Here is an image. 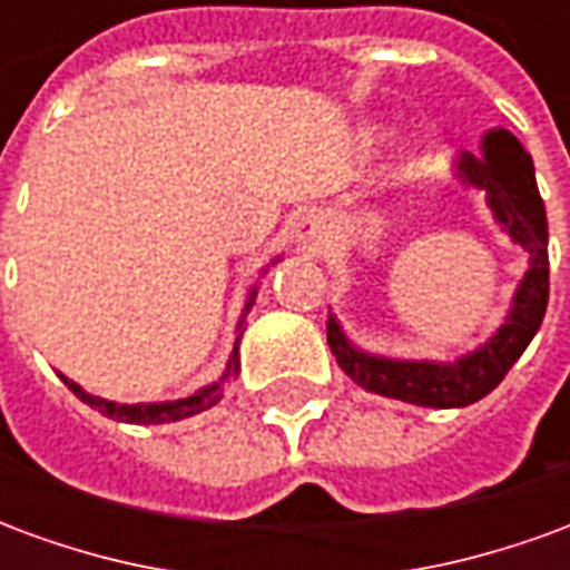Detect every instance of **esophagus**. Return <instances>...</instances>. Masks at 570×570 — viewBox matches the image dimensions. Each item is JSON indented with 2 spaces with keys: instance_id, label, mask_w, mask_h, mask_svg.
Wrapping results in <instances>:
<instances>
[{
  "instance_id": "34e87169",
  "label": "esophagus",
  "mask_w": 570,
  "mask_h": 570,
  "mask_svg": "<svg viewBox=\"0 0 570 570\" xmlns=\"http://www.w3.org/2000/svg\"><path fill=\"white\" fill-rule=\"evenodd\" d=\"M296 235L305 244H323L326 240V225L317 216H302V223L296 225Z\"/></svg>"
}]
</instances>
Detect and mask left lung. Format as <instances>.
<instances>
[{
    "instance_id": "1",
    "label": "left lung",
    "mask_w": 570,
    "mask_h": 570,
    "mask_svg": "<svg viewBox=\"0 0 570 570\" xmlns=\"http://www.w3.org/2000/svg\"><path fill=\"white\" fill-rule=\"evenodd\" d=\"M482 149L485 161L464 158L461 170L470 183L489 191L494 216L513 235L515 244L531 253V268L515 289L513 311L485 347L458 363H400L360 354L357 347L347 345L338 323L330 317L326 342L333 347V357L351 375V382H357L370 394L433 409L470 406L503 382V375L513 370V363L522 357V351L543 323L550 302V232L547 207L534 179V164L510 130H491Z\"/></svg>"
}]
</instances>
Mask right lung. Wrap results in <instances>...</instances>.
<instances>
[{"mask_svg":"<svg viewBox=\"0 0 570 570\" xmlns=\"http://www.w3.org/2000/svg\"><path fill=\"white\" fill-rule=\"evenodd\" d=\"M253 296H256V293H253ZM249 302H253V298H249ZM228 370H237V347H235V354H232V360H228ZM63 384H67L72 394L79 396L81 403H88L91 409H97V412L106 415V419L125 421V424H167V421L188 419V415H198V412H204V409L216 406V403H219V396H223V387H219V384H210V387H204V391L186 396V400H176V403L118 406V403H109V400H100V396L85 394L79 384H72L69 379H63Z\"/></svg>","mask_w":570,"mask_h":570,"instance_id":"obj_1","label":"right lung"}]
</instances>
